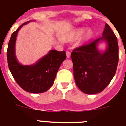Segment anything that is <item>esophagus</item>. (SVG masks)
<instances>
[{
  "label": "esophagus",
  "mask_w": 126,
  "mask_h": 126,
  "mask_svg": "<svg viewBox=\"0 0 126 126\" xmlns=\"http://www.w3.org/2000/svg\"><path fill=\"white\" fill-rule=\"evenodd\" d=\"M66 54H67V58H70V57H71V52L69 51H67V52H66Z\"/></svg>",
  "instance_id": "34e87169"
}]
</instances>
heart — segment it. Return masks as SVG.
Returning <instances> with one entry per match:
<instances>
[{
  "label": "heart",
  "mask_w": 126,
  "mask_h": 126,
  "mask_svg": "<svg viewBox=\"0 0 126 126\" xmlns=\"http://www.w3.org/2000/svg\"><path fill=\"white\" fill-rule=\"evenodd\" d=\"M85 31H86L85 28H78L73 31V32H71L69 35L65 36L64 39L65 40H67V41L72 42V41H74V40L79 38L83 35L82 39L84 42H87L92 38L94 33H93V31L92 30H88L84 34L83 33ZM83 34H84L83 35Z\"/></svg>",
  "instance_id": "b5f03b06"
}]
</instances>
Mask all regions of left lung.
Listing matches in <instances>:
<instances>
[{"label": "left lung", "instance_id": "obj_1", "mask_svg": "<svg viewBox=\"0 0 126 126\" xmlns=\"http://www.w3.org/2000/svg\"><path fill=\"white\" fill-rule=\"evenodd\" d=\"M101 41L108 44L104 52L96 47ZM71 56L78 88L87 94L100 93L109 84L117 69L119 59L117 38L106 23L101 38L74 49Z\"/></svg>", "mask_w": 126, "mask_h": 126}]
</instances>
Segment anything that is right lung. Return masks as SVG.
<instances>
[{
  "mask_svg": "<svg viewBox=\"0 0 126 126\" xmlns=\"http://www.w3.org/2000/svg\"><path fill=\"white\" fill-rule=\"evenodd\" d=\"M30 21L23 23L12 33L8 46L7 59L11 74L19 86L26 92L39 94L51 88L59 67L67 56L65 51L50 50L34 65H22L19 63L15 54L17 35L23 25Z\"/></svg>",
  "mask_w": 126,
  "mask_h": 126,
  "instance_id": "add662e5",
  "label": "right lung"
}]
</instances>
